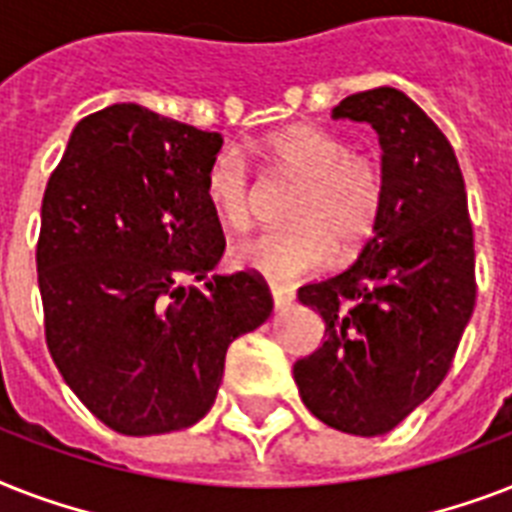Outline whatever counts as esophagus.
<instances>
[{
	"label": "esophagus",
	"instance_id": "obj_1",
	"mask_svg": "<svg viewBox=\"0 0 512 512\" xmlns=\"http://www.w3.org/2000/svg\"><path fill=\"white\" fill-rule=\"evenodd\" d=\"M271 297L276 308H284V305L295 300V292H292V287H284V284H271Z\"/></svg>",
	"mask_w": 512,
	"mask_h": 512
}]
</instances>
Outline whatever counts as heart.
<instances>
[{"label": "heart", "instance_id": "heart-1", "mask_svg": "<svg viewBox=\"0 0 512 512\" xmlns=\"http://www.w3.org/2000/svg\"><path fill=\"white\" fill-rule=\"evenodd\" d=\"M265 159L297 180L289 201V228L265 231L231 249L236 268L271 284H292L335 263L372 239L385 207V172L374 156L353 151L340 132L319 124H292L263 140ZM204 193L215 215L244 228L255 204L247 156L223 148L204 172Z\"/></svg>", "mask_w": 512, "mask_h": 512}]
</instances>
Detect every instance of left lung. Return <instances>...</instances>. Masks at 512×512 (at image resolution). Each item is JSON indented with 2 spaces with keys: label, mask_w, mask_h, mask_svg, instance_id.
<instances>
[{
  "label": "left lung",
  "mask_w": 512,
  "mask_h": 512,
  "mask_svg": "<svg viewBox=\"0 0 512 512\" xmlns=\"http://www.w3.org/2000/svg\"><path fill=\"white\" fill-rule=\"evenodd\" d=\"M332 116L380 135L385 207L356 263L297 292L327 340L292 372L313 417L380 436L452 366L476 305L473 223L452 143L412 98L377 87L340 100Z\"/></svg>",
  "instance_id": "8db88e82"
}]
</instances>
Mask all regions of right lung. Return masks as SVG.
I'll use <instances>...</instances> for the list:
<instances>
[{"mask_svg": "<svg viewBox=\"0 0 512 512\" xmlns=\"http://www.w3.org/2000/svg\"><path fill=\"white\" fill-rule=\"evenodd\" d=\"M220 146V132L116 103L76 124L44 188L47 348L79 401L124 436L199 422L228 345L273 311L257 273L203 280L225 249L204 193Z\"/></svg>", "mask_w": 512, "mask_h": 512, "instance_id": "add662e5", "label": "right lung"}]
</instances>
